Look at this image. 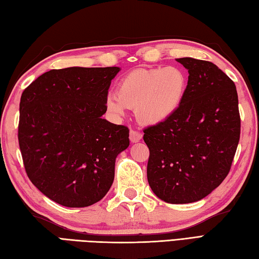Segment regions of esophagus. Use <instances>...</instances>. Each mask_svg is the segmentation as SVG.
<instances>
[{"mask_svg": "<svg viewBox=\"0 0 259 259\" xmlns=\"http://www.w3.org/2000/svg\"><path fill=\"white\" fill-rule=\"evenodd\" d=\"M130 141L131 142H138L142 139V134L137 130H130Z\"/></svg>", "mask_w": 259, "mask_h": 259, "instance_id": "obj_1", "label": "esophagus"}]
</instances>
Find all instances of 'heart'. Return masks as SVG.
<instances>
[{
  "instance_id": "1",
  "label": "heart",
  "mask_w": 259,
  "mask_h": 259,
  "mask_svg": "<svg viewBox=\"0 0 259 259\" xmlns=\"http://www.w3.org/2000/svg\"><path fill=\"white\" fill-rule=\"evenodd\" d=\"M187 84V75L178 67L137 69L120 80L117 95L107 97L106 108L114 115H123L125 108H135L140 122L160 123L179 108Z\"/></svg>"
}]
</instances>
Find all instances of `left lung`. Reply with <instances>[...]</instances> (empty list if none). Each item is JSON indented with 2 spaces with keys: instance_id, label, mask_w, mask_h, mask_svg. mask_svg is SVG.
Segmentation results:
<instances>
[{
  "instance_id": "8db88e82",
  "label": "left lung",
  "mask_w": 259,
  "mask_h": 259,
  "mask_svg": "<svg viewBox=\"0 0 259 259\" xmlns=\"http://www.w3.org/2000/svg\"><path fill=\"white\" fill-rule=\"evenodd\" d=\"M188 70L179 108L144 130L150 156L148 183L169 203L202 199L227 177L240 137L238 96L234 81L216 64L177 59Z\"/></svg>"
}]
</instances>
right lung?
I'll return each instance as SVG.
<instances>
[{
	"label": "right lung",
	"mask_w": 259,
	"mask_h": 259,
	"mask_svg": "<svg viewBox=\"0 0 259 259\" xmlns=\"http://www.w3.org/2000/svg\"><path fill=\"white\" fill-rule=\"evenodd\" d=\"M118 67L50 70L21 96L19 145L27 177L51 200L79 208L101 200L129 129L102 119Z\"/></svg>",
	"instance_id": "add662e5"
}]
</instances>
